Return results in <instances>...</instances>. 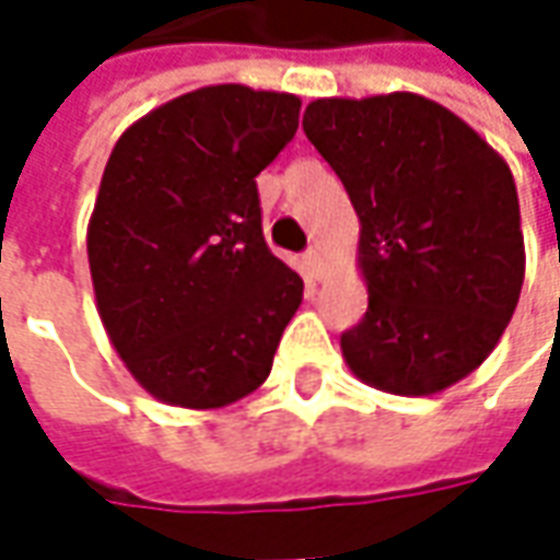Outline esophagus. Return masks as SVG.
I'll list each match as a JSON object with an SVG mask.
<instances>
[{"label": "esophagus", "mask_w": 560, "mask_h": 560, "mask_svg": "<svg viewBox=\"0 0 560 560\" xmlns=\"http://www.w3.org/2000/svg\"><path fill=\"white\" fill-rule=\"evenodd\" d=\"M302 261H305L308 277H312V280H320V273H324V265H320V252H317V248H308Z\"/></svg>", "instance_id": "1"}]
</instances>
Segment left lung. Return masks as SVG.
<instances>
[{
  "instance_id": "1",
  "label": "left lung",
  "mask_w": 560,
  "mask_h": 560,
  "mask_svg": "<svg viewBox=\"0 0 560 560\" xmlns=\"http://www.w3.org/2000/svg\"><path fill=\"white\" fill-rule=\"evenodd\" d=\"M302 130L361 221L368 312L339 339L352 374L393 396H433L477 371L524 287L505 159L418 93L317 98Z\"/></svg>"
}]
</instances>
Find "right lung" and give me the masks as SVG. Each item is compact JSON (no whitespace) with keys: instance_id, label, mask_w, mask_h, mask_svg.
I'll list each match as a JSON object with an SVG mask.
<instances>
[{"instance_id":"right-lung-1","label":"right lung","mask_w":560,"mask_h":560,"mask_svg":"<svg viewBox=\"0 0 560 560\" xmlns=\"http://www.w3.org/2000/svg\"><path fill=\"white\" fill-rule=\"evenodd\" d=\"M302 102L240 83L171 98L120 133L86 230L98 317L145 393L224 408L258 389L302 277L265 243L255 177Z\"/></svg>"}]
</instances>
